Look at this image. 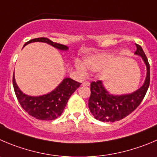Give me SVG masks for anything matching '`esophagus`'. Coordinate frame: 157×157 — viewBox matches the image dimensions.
<instances>
[{
  "mask_svg": "<svg viewBox=\"0 0 157 157\" xmlns=\"http://www.w3.org/2000/svg\"><path fill=\"white\" fill-rule=\"evenodd\" d=\"M89 85H90V82L88 81H85L82 82V86H89Z\"/></svg>",
  "mask_w": 157,
  "mask_h": 157,
  "instance_id": "1",
  "label": "esophagus"
}]
</instances>
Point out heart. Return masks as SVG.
Wrapping results in <instances>:
<instances>
[{"instance_id":"heart-1","label":"heart","mask_w":157,"mask_h":157,"mask_svg":"<svg viewBox=\"0 0 157 157\" xmlns=\"http://www.w3.org/2000/svg\"><path fill=\"white\" fill-rule=\"evenodd\" d=\"M111 59V55L108 54H98L91 55L84 59V65L82 62H77L75 67L79 72L82 74L86 73V68L92 71H98L103 69Z\"/></svg>"}]
</instances>
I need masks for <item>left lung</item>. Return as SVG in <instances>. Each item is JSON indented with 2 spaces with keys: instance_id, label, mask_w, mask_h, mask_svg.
Masks as SVG:
<instances>
[{
  "instance_id": "obj_1",
  "label": "left lung",
  "mask_w": 157,
  "mask_h": 157,
  "mask_svg": "<svg viewBox=\"0 0 157 157\" xmlns=\"http://www.w3.org/2000/svg\"><path fill=\"white\" fill-rule=\"evenodd\" d=\"M135 54L141 56L147 65V78L144 84L138 90L131 94L113 95L109 93L98 80L91 83V95L89 99V108L95 119L102 122H116L129 116L140 105L150 86V64L140 45L136 44Z\"/></svg>"
}]
</instances>
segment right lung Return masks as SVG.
Wrapping results in <instances>:
<instances>
[{
  "label": "right lung",
  "mask_w": 157,
  "mask_h": 157,
  "mask_svg": "<svg viewBox=\"0 0 157 157\" xmlns=\"http://www.w3.org/2000/svg\"><path fill=\"white\" fill-rule=\"evenodd\" d=\"M36 41L47 43L59 50L66 51L68 49L67 46L53 42L47 38L31 39L25 43L24 46ZM81 84L70 78H65L62 83L50 93L41 96H29L19 89L16 84L14 74L13 75V86L19 103L30 116L40 120H54L60 116L66 106L68 98Z\"/></svg>",
  "instance_id": "right-lung-1"
}]
</instances>
